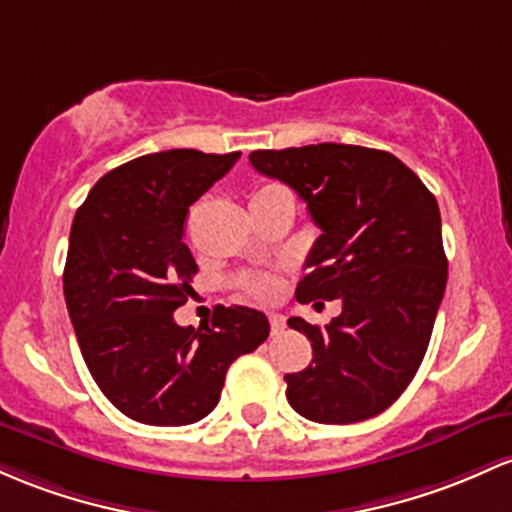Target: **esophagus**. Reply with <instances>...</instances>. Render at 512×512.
Instances as JSON below:
<instances>
[{"label":"esophagus","instance_id":"esophagus-1","mask_svg":"<svg viewBox=\"0 0 512 512\" xmlns=\"http://www.w3.org/2000/svg\"><path fill=\"white\" fill-rule=\"evenodd\" d=\"M269 325H272V333L279 335L284 330V316H279V313H269Z\"/></svg>","mask_w":512,"mask_h":512}]
</instances>
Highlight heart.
<instances>
[{
    "instance_id": "1",
    "label": "heart",
    "mask_w": 512,
    "mask_h": 512,
    "mask_svg": "<svg viewBox=\"0 0 512 512\" xmlns=\"http://www.w3.org/2000/svg\"><path fill=\"white\" fill-rule=\"evenodd\" d=\"M265 189H269V187H265ZM245 286L252 296H257V299H272V296L279 291V279L272 277V274H265V277L247 279Z\"/></svg>"
}]
</instances>
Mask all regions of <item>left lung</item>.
I'll return each instance as SVG.
<instances>
[{
  "label": "left lung",
  "mask_w": 512,
  "mask_h": 512,
  "mask_svg": "<svg viewBox=\"0 0 512 512\" xmlns=\"http://www.w3.org/2000/svg\"><path fill=\"white\" fill-rule=\"evenodd\" d=\"M250 162L289 184L320 228L296 299H342L325 328L286 320L313 347L311 364L284 376L291 408L328 425L384 413L418 372L445 296L435 196L398 157L362 145L255 150Z\"/></svg>",
  "instance_id": "8db88e82"
}]
</instances>
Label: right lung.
<instances>
[{
    "label": "right lung",
    "mask_w": 512,
    "mask_h": 512,
    "mask_svg": "<svg viewBox=\"0 0 512 512\" xmlns=\"http://www.w3.org/2000/svg\"><path fill=\"white\" fill-rule=\"evenodd\" d=\"M238 157L187 148L136 157L104 174L75 213L67 313L101 393L138 423L206 418L230 364L269 335L265 313L247 306H216L199 330L172 316L199 269L182 243L189 206Z\"/></svg>",
    "instance_id": "add662e5"
}]
</instances>
